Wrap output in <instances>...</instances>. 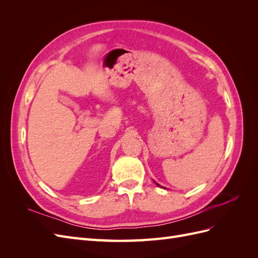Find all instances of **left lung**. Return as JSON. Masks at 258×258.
Returning a JSON list of instances; mask_svg holds the SVG:
<instances>
[{
    "instance_id": "left-lung-1",
    "label": "left lung",
    "mask_w": 258,
    "mask_h": 258,
    "mask_svg": "<svg viewBox=\"0 0 258 258\" xmlns=\"http://www.w3.org/2000/svg\"><path fill=\"white\" fill-rule=\"evenodd\" d=\"M156 183V182H155ZM156 185H157V186H159V187H162V188H165V187H163V186H161V185H159L158 183H156Z\"/></svg>"
}]
</instances>
